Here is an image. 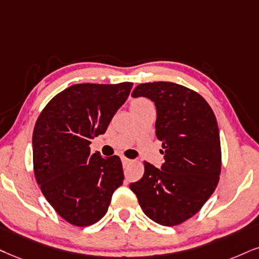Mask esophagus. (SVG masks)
Returning <instances> with one entry per match:
<instances>
[{"label": "esophagus", "instance_id": "34e87169", "mask_svg": "<svg viewBox=\"0 0 259 259\" xmlns=\"http://www.w3.org/2000/svg\"><path fill=\"white\" fill-rule=\"evenodd\" d=\"M121 161H122V164H123V165H127V164L132 163V159L126 158V157H122V158H121Z\"/></svg>", "mask_w": 259, "mask_h": 259}]
</instances>
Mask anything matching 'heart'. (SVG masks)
Returning a JSON list of instances; mask_svg holds the SVG:
<instances>
[{
  "mask_svg": "<svg viewBox=\"0 0 259 259\" xmlns=\"http://www.w3.org/2000/svg\"><path fill=\"white\" fill-rule=\"evenodd\" d=\"M142 103H146V101H144V100H136V101H133L132 104H142Z\"/></svg>",
  "mask_w": 259,
  "mask_h": 259,
  "instance_id": "heart-1",
  "label": "heart"
}]
</instances>
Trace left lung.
Here are the masks:
<instances>
[{"label":"left lung","instance_id":"8db88e82","mask_svg":"<svg viewBox=\"0 0 259 259\" xmlns=\"http://www.w3.org/2000/svg\"><path fill=\"white\" fill-rule=\"evenodd\" d=\"M132 97L156 105V137L164 156L161 169L144 162V175L130 188L149 219L162 226L191 219L213 193L221 173L215 114L197 92L168 81L140 84Z\"/></svg>","mask_w":259,"mask_h":259}]
</instances>
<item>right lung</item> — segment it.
<instances>
[{"mask_svg": "<svg viewBox=\"0 0 259 259\" xmlns=\"http://www.w3.org/2000/svg\"><path fill=\"white\" fill-rule=\"evenodd\" d=\"M132 86L127 81L72 85L38 116L32 137L34 177L50 205L71 225L100 221L123 183L119 156L91 154L90 144L105 133Z\"/></svg>", "mask_w": 259, "mask_h": 259, "instance_id": "1", "label": "right lung"}]
</instances>
